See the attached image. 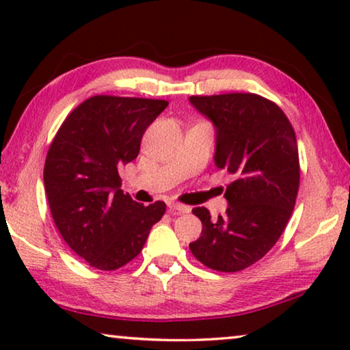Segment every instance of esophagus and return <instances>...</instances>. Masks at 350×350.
Instances as JSON below:
<instances>
[{
    "label": "esophagus",
    "instance_id": "34e87169",
    "mask_svg": "<svg viewBox=\"0 0 350 350\" xmlns=\"http://www.w3.org/2000/svg\"><path fill=\"white\" fill-rule=\"evenodd\" d=\"M169 208L172 210V212H176V213H188L189 212L188 205H183L178 202H169Z\"/></svg>",
    "mask_w": 350,
    "mask_h": 350
}]
</instances>
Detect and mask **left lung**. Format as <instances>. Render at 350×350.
Masks as SVG:
<instances>
[{
  "instance_id": "8db88e82",
  "label": "left lung",
  "mask_w": 350,
  "mask_h": 350,
  "mask_svg": "<svg viewBox=\"0 0 350 350\" xmlns=\"http://www.w3.org/2000/svg\"><path fill=\"white\" fill-rule=\"evenodd\" d=\"M189 102L213 122L215 164L234 176L223 217L193 208L202 232L189 248L210 269L242 271L275 245L295 208L299 157L293 126L274 102L256 94L193 95Z\"/></svg>"
}]
</instances>
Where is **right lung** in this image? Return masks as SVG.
Returning a JSON list of instances; mask_svg holds the SVG:
<instances>
[{
	"mask_svg": "<svg viewBox=\"0 0 350 350\" xmlns=\"http://www.w3.org/2000/svg\"><path fill=\"white\" fill-rule=\"evenodd\" d=\"M167 105L95 95L66 116L47 151L44 188L55 226L100 271L132 261L165 213L161 200L145 207L124 194L118 170L138 156L143 133Z\"/></svg>",
	"mask_w": 350,
	"mask_h": 350,
	"instance_id": "add662e5",
	"label": "right lung"
}]
</instances>
